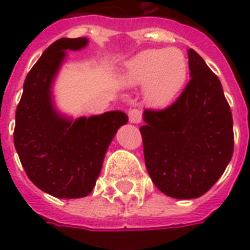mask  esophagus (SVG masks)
<instances>
[{
	"mask_svg": "<svg viewBox=\"0 0 250 250\" xmlns=\"http://www.w3.org/2000/svg\"><path fill=\"white\" fill-rule=\"evenodd\" d=\"M129 122L130 124H140L142 121V113H140V110H137V108H133V110H129Z\"/></svg>",
	"mask_w": 250,
	"mask_h": 250,
	"instance_id": "1",
	"label": "esophagus"
}]
</instances>
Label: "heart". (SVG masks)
Listing matches in <instances>:
<instances>
[{
    "label": "heart",
    "mask_w": 250,
    "mask_h": 250,
    "mask_svg": "<svg viewBox=\"0 0 250 250\" xmlns=\"http://www.w3.org/2000/svg\"><path fill=\"white\" fill-rule=\"evenodd\" d=\"M188 78L187 58L179 48L146 49L124 62L118 81L125 88L142 86L146 103L155 108L172 104Z\"/></svg>",
    "instance_id": "b5f03b06"
}]
</instances>
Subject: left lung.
<instances>
[{
	"instance_id": "left-lung-1",
	"label": "left lung",
	"mask_w": 250,
	"mask_h": 250,
	"mask_svg": "<svg viewBox=\"0 0 250 250\" xmlns=\"http://www.w3.org/2000/svg\"><path fill=\"white\" fill-rule=\"evenodd\" d=\"M187 53L190 82L170 107L145 110L140 128L148 175L177 199L204 195L234 151L232 115L220 80L194 49Z\"/></svg>"
}]
</instances>
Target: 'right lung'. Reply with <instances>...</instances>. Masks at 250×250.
Returning <instances> with one entry per match:
<instances>
[{"instance_id":"right-lung-1","label":"right lung","mask_w":250,"mask_h":250,"mask_svg":"<svg viewBox=\"0 0 250 250\" xmlns=\"http://www.w3.org/2000/svg\"><path fill=\"white\" fill-rule=\"evenodd\" d=\"M88 38H60L45 49L30 70L16 108L15 148L33 183L56 198H82L92 192L107 148L120 126L122 111L73 120L55 105L52 86L67 56Z\"/></svg>"}]
</instances>
